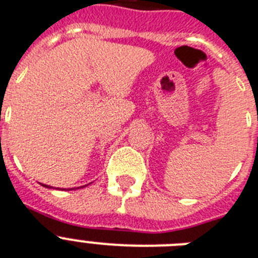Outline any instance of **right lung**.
I'll list each match as a JSON object with an SVG mask.
<instances>
[{
  "mask_svg": "<svg viewBox=\"0 0 258 258\" xmlns=\"http://www.w3.org/2000/svg\"><path fill=\"white\" fill-rule=\"evenodd\" d=\"M42 186H44V187H47V188H50V186H46V184H42Z\"/></svg>",
  "mask_w": 258,
  "mask_h": 258,
  "instance_id": "add662e5",
  "label": "right lung"
}]
</instances>
